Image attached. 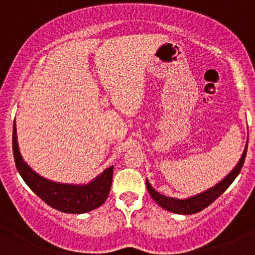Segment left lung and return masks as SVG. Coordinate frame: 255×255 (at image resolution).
<instances>
[{
	"label": "left lung",
	"instance_id": "obj_1",
	"mask_svg": "<svg viewBox=\"0 0 255 255\" xmlns=\"http://www.w3.org/2000/svg\"><path fill=\"white\" fill-rule=\"evenodd\" d=\"M247 147H248V139L247 143H246L245 150H243L242 155H241V159L238 160L234 169L221 180L220 182L216 183L213 187L208 188L204 192H201L198 194H194V196L188 197L185 199H179V198H172V197H166L164 194L154 190V188L150 186L148 180H146V186L147 190L150 194L154 202H157L163 209L168 210V212L175 213V214H182V215H190V214H196V213L201 212L204 208H207L208 205H210L213 202L218 198L219 196H221L225 191L229 188V186L234 182V180L236 179L237 175L240 174L241 169H242L243 163H245L246 154H247Z\"/></svg>",
	"mask_w": 255,
	"mask_h": 255
}]
</instances>
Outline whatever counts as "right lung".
Returning a JSON list of instances; mask_svg holds the SVG:
<instances>
[{"label":"right lung","instance_id":"1","mask_svg":"<svg viewBox=\"0 0 255 255\" xmlns=\"http://www.w3.org/2000/svg\"><path fill=\"white\" fill-rule=\"evenodd\" d=\"M13 154L19 174L30 190L46 204L59 212L68 214H84L91 212L105 203L111 191L113 165L105 169L92 181L84 185L51 181L32 170L23 159L19 150L15 122L13 123Z\"/></svg>","mask_w":255,"mask_h":255}]
</instances>
